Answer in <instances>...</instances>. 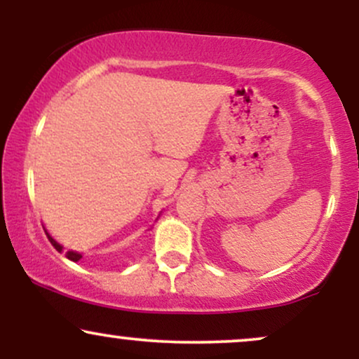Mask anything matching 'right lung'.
<instances>
[{"label":"right lung","mask_w":359,"mask_h":359,"mask_svg":"<svg viewBox=\"0 0 359 359\" xmlns=\"http://www.w3.org/2000/svg\"><path fill=\"white\" fill-rule=\"evenodd\" d=\"M47 238H48V241H50L52 245H53V248H55L57 251H60V250H62V246H60L59 243H57L55 240H53L52 236H48V234H47ZM65 257H67L69 259H72V262H79V259L82 258L79 253H74V251H67V253H65Z\"/></svg>","instance_id":"right-lung-1"}]
</instances>
